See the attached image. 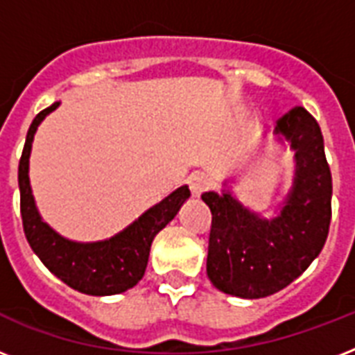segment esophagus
I'll use <instances>...</instances> for the list:
<instances>
[{"label":"esophagus","instance_id":"obj_1","mask_svg":"<svg viewBox=\"0 0 355 355\" xmlns=\"http://www.w3.org/2000/svg\"><path fill=\"white\" fill-rule=\"evenodd\" d=\"M188 184H189V191L193 197H200V195L208 191L210 188V178L206 177L205 173H193L191 177L188 178Z\"/></svg>","mask_w":355,"mask_h":355}]
</instances>
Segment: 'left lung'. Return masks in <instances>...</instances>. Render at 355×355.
<instances>
[{"label":"left lung","mask_w":355,"mask_h":355,"mask_svg":"<svg viewBox=\"0 0 355 355\" xmlns=\"http://www.w3.org/2000/svg\"><path fill=\"white\" fill-rule=\"evenodd\" d=\"M291 141L297 173L286 206L261 219L230 193L202 195L211 211L206 272L219 291L239 298L275 295L297 280L324 247L331 221V173L317 119L302 107L276 121Z\"/></svg>","instance_id":"1"}]
</instances>
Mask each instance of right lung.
Here are the masks:
<instances>
[{"label":"right lung","mask_w":355,"mask_h":355,"mask_svg":"<svg viewBox=\"0 0 355 355\" xmlns=\"http://www.w3.org/2000/svg\"><path fill=\"white\" fill-rule=\"evenodd\" d=\"M57 107L58 103H53L51 107L36 114L27 130L24 153L19 158V211L25 237L42 263L71 289L94 297L118 295L144 278L150 243L177 216L184 200L189 197V189L188 186H182L173 191L162 202L145 211L138 221L107 241L73 243L60 237L42 221L29 186V155L36 127Z\"/></svg>","instance_id":"obj_1"}]
</instances>
